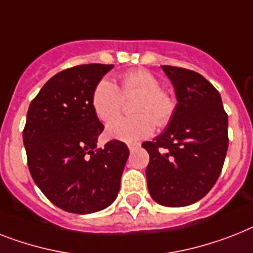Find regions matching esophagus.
<instances>
[{"label": "esophagus", "mask_w": 253, "mask_h": 253, "mask_svg": "<svg viewBox=\"0 0 253 253\" xmlns=\"http://www.w3.org/2000/svg\"><path fill=\"white\" fill-rule=\"evenodd\" d=\"M137 147H140V144H139V143H130V144H128V149H130V151L136 149Z\"/></svg>", "instance_id": "obj_1"}]
</instances>
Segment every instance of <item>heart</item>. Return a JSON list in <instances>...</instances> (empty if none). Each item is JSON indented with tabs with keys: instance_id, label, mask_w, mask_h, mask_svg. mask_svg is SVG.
I'll use <instances>...</instances> for the list:
<instances>
[{
	"instance_id": "1",
	"label": "heart",
	"mask_w": 253,
	"mask_h": 253,
	"mask_svg": "<svg viewBox=\"0 0 253 253\" xmlns=\"http://www.w3.org/2000/svg\"><path fill=\"white\" fill-rule=\"evenodd\" d=\"M136 97L133 111L135 116L114 119L123 107L124 98ZM92 108L104 122L114 119L106 127L110 139L133 141L152 135L157 127H166L175 114V97L161 88L155 74L144 69L127 71L121 78V91L112 80L101 79L92 92Z\"/></svg>"
}]
</instances>
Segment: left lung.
Here are the masks:
<instances>
[{
    "label": "left lung",
    "mask_w": 253,
    "mask_h": 253,
    "mask_svg": "<svg viewBox=\"0 0 253 253\" xmlns=\"http://www.w3.org/2000/svg\"><path fill=\"white\" fill-rule=\"evenodd\" d=\"M175 88V114L169 126L143 147L149 153L148 190L159 204L186 207L212 190L227 147V114L219 92L192 70L162 66Z\"/></svg>",
    "instance_id": "1"
}]
</instances>
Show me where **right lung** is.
Wrapping results in <instances>:
<instances>
[{"mask_svg":"<svg viewBox=\"0 0 253 253\" xmlns=\"http://www.w3.org/2000/svg\"><path fill=\"white\" fill-rule=\"evenodd\" d=\"M113 65L62 70L31 101L23 130L32 179L58 208L88 214L108 208L120 192L130 151L120 140L97 148L104 131L92 92Z\"/></svg>","mask_w":253,"mask_h":253,"instance_id":"1","label":"right lung"}]
</instances>
